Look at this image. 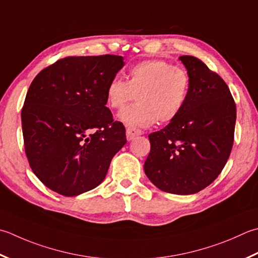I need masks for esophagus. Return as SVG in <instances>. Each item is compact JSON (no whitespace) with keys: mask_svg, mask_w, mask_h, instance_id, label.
<instances>
[{"mask_svg":"<svg viewBox=\"0 0 258 258\" xmlns=\"http://www.w3.org/2000/svg\"><path fill=\"white\" fill-rule=\"evenodd\" d=\"M143 132L139 128H135V127H127L126 128V139L128 141H132L135 138H138V136L142 135Z\"/></svg>","mask_w":258,"mask_h":258,"instance_id":"obj_1","label":"esophagus"}]
</instances>
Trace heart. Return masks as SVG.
Instances as JSON below:
<instances>
[{"label": "heart", "instance_id": "1", "mask_svg": "<svg viewBox=\"0 0 258 258\" xmlns=\"http://www.w3.org/2000/svg\"><path fill=\"white\" fill-rule=\"evenodd\" d=\"M190 76L182 67L164 60H145L130 69L127 82L115 77L106 87L110 108L120 109L134 98L138 103L118 114L130 127H149L156 120L170 123L182 112L190 92Z\"/></svg>", "mask_w": 258, "mask_h": 258}]
</instances>
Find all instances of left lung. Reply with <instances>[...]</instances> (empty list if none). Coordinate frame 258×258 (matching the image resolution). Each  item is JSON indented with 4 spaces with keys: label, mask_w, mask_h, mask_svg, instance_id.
<instances>
[{
    "label": "left lung",
    "mask_w": 258,
    "mask_h": 258,
    "mask_svg": "<svg viewBox=\"0 0 258 258\" xmlns=\"http://www.w3.org/2000/svg\"><path fill=\"white\" fill-rule=\"evenodd\" d=\"M190 76L182 112L164 128L149 135L144 163L148 178L160 190L194 195L218 176L234 143L236 104L228 86L192 55L179 58Z\"/></svg>",
    "instance_id": "left-lung-1"
}]
</instances>
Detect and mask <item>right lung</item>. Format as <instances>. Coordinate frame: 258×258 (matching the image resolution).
I'll list each match as a JSON object with an SVG mask.
<instances>
[{
    "label": "right lung",
    "mask_w": 258,
    "mask_h": 258,
    "mask_svg": "<svg viewBox=\"0 0 258 258\" xmlns=\"http://www.w3.org/2000/svg\"><path fill=\"white\" fill-rule=\"evenodd\" d=\"M123 60L66 57L30 85L21 114L25 154L33 173L54 192L76 197L96 188L125 145L124 125L106 107V87Z\"/></svg>",
    "instance_id": "obj_1"
}]
</instances>
